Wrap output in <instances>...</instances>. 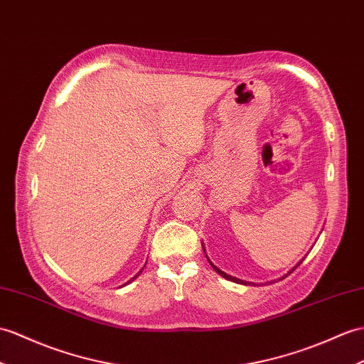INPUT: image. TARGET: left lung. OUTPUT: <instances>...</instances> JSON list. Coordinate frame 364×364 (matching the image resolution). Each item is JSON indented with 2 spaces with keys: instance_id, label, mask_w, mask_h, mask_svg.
Masks as SVG:
<instances>
[{
  "instance_id": "1",
  "label": "left lung",
  "mask_w": 364,
  "mask_h": 364,
  "mask_svg": "<svg viewBox=\"0 0 364 364\" xmlns=\"http://www.w3.org/2000/svg\"><path fill=\"white\" fill-rule=\"evenodd\" d=\"M203 250H205V248H203ZM206 257H208V256H206ZM208 260H209V257H208ZM301 262H302V260H301ZM301 262H299V264H301ZM209 264H210V267H213V268L215 269V272H217L218 274H220V276H222V277H225V279H228V281H231V282H235V284H243V285H247V282H245V281H242V279H237V277H232V276H230V274H226L225 272H222V269H218V268H217V267H215V265H214V264H213V262H210V260H209ZM299 264H298V265H299ZM298 265H296V267H298ZM296 267H294V268H296ZM294 268H293V269H294ZM293 269H291V272H289V273H287L285 276H289L290 273H293ZM285 276H284V277H285Z\"/></svg>"
}]
</instances>
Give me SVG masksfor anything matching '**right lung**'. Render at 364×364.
Here are the masks:
<instances>
[{"label": "right lung", "instance_id": "obj_1", "mask_svg": "<svg viewBox=\"0 0 364 364\" xmlns=\"http://www.w3.org/2000/svg\"><path fill=\"white\" fill-rule=\"evenodd\" d=\"M144 267H146V265H144ZM141 273H142V269H141V272H139V273H138V274H136V276H134V277H132V279H130V281H129V282H125V284H130V282H132V281H134V279H136V277H138V276H139V274H141ZM125 284H124V285H125Z\"/></svg>", "mask_w": 364, "mask_h": 364}]
</instances>
